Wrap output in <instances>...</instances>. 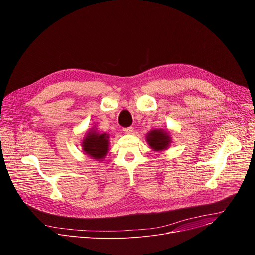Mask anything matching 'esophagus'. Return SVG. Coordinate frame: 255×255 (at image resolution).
Returning a JSON list of instances; mask_svg holds the SVG:
<instances>
[{
  "label": "esophagus",
  "mask_w": 255,
  "mask_h": 255,
  "mask_svg": "<svg viewBox=\"0 0 255 255\" xmlns=\"http://www.w3.org/2000/svg\"><path fill=\"white\" fill-rule=\"evenodd\" d=\"M123 131H124V133H126V134H131L132 132H133V127H125V128H123Z\"/></svg>",
  "instance_id": "obj_1"
}]
</instances>
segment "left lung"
Returning <instances> with one entry per match:
<instances>
[{
	"label": "left lung",
	"instance_id": "left-lung-1",
	"mask_svg": "<svg viewBox=\"0 0 255 255\" xmlns=\"http://www.w3.org/2000/svg\"><path fill=\"white\" fill-rule=\"evenodd\" d=\"M146 138L149 146L156 151L166 149L170 143V138L167 132L161 130H153L149 132Z\"/></svg>",
	"mask_w": 255,
	"mask_h": 255
}]
</instances>
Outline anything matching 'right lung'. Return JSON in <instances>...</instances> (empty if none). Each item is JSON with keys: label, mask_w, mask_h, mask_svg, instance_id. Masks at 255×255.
Segmentation results:
<instances>
[{"label": "right lung", "mask_w": 255, "mask_h": 255, "mask_svg": "<svg viewBox=\"0 0 255 255\" xmlns=\"http://www.w3.org/2000/svg\"><path fill=\"white\" fill-rule=\"evenodd\" d=\"M108 142L106 134H99L95 131L89 132L83 141V150L94 159H102L108 152Z\"/></svg>", "instance_id": "add662e5"}]
</instances>
